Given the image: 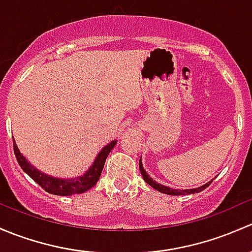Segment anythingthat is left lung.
Segmentation results:
<instances>
[{
  "mask_svg": "<svg viewBox=\"0 0 252 252\" xmlns=\"http://www.w3.org/2000/svg\"><path fill=\"white\" fill-rule=\"evenodd\" d=\"M139 170H141V173H142V176H143V180L145 181V182L149 184V186H152L154 189H157V190H159L160 193L168 194V195H183V194L199 193V191L204 190L205 188H207V187H209L210 184L212 183V181H210L209 183L204 184V186L199 187V188H195V189H186V190H180V189H172V188H170V187L161 186V184H159V183L155 182V181H153L152 178H150L149 176H148V173L145 172V170L143 168V165H142L141 159H139Z\"/></svg>",
  "mask_w": 252,
  "mask_h": 252,
  "instance_id": "1",
  "label": "left lung"
}]
</instances>
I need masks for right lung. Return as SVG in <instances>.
Wrapping results in <instances>:
<instances>
[{
  "label": "right lung",
  "instance_id": "add662e5",
  "mask_svg": "<svg viewBox=\"0 0 252 252\" xmlns=\"http://www.w3.org/2000/svg\"><path fill=\"white\" fill-rule=\"evenodd\" d=\"M116 142L113 141L111 143L105 145L102 150H100L99 154L95 158L94 162L91 166L90 170L86 173L81 176V177H76L74 180H59V178H53L51 176L45 175V173L40 172L38 170H36L32 165L29 164L27 161L24 157L20 154L19 149H18L17 144L13 141V149H14L15 158H17V161L19 164L20 167L23 168L25 173L30 176L41 188L45 189L48 193L54 194V195H72V194H81L87 191L88 189L92 188L95 183L98 182L100 177V173H102L103 167H104L105 160H107L109 153L111 152L114 147H115Z\"/></svg>",
  "mask_w": 252,
  "mask_h": 252
}]
</instances>
